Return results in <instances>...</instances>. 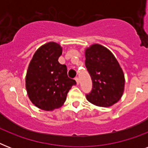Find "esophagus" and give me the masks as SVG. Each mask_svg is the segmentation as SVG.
<instances>
[{
  "mask_svg": "<svg viewBox=\"0 0 148 148\" xmlns=\"http://www.w3.org/2000/svg\"><path fill=\"white\" fill-rule=\"evenodd\" d=\"M75 81H76V82H77V84H79V83H80V81H79V78L77 77H75Z\"/></svg>",
  "mask_w": 148,
  "mask_h": 148,
  "instance_id": "esophagus-1",
  "label": "esophagus"
}]
</instances>
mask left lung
Wrapping results in <instances>:
<instances>
[{
	"label": "left lung",
	"mask_w": 148,
	"mask_h": 148,
	"mask_svg": "<svg viewBox=\"0 0 148 148\" xmlns=\"http://www.w3.org/2000/svg\"><path fill=\"white\" fill-rule=\"evenodd\" d=\"M85 66L92 80V90L86 95L89 102L99 107H110L121 97L124 75L119 63L108 49L93 45L85 51Z\"/></svg>",
	"instance_id": "obj_1"
}]
</instances>
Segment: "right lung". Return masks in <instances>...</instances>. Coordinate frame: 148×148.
<instances>
[{
	"instance_id": "obj_1",
	"label": "right lung",
	"mask_w": 148,
	"mask_h": 148,
	"mask_svg": "<svg viewBox=\"0 0 148 148\" xmlns=\"http://www.w3.org/2000/svg\"><path fill=\"white\" fill-rule=\"evenodd\" d=\"M62 47L49 42L37 50L30 62L26 75V89L31 102L44 110L60 108L73 85L74 79L67 76V66L58 58Z\"/></svg>"
}]
</instances>
